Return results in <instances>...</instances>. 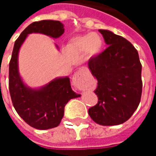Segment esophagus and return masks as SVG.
<instances>
[{
	"label": "esophagus",
	"instance_id": "esophagus-1",
	"mask_svg": "<svg viewBox=\"0 0 156 156\" xmlns=\"http://www.w3.org/2000/svg\"><path fill=\"white\" fill-rule=\"evenodd\" d=\"M87 79L88 74L83 70L78 71L73 77V83L79 89H85L87 88Z\"/></svg>",
	"mask_w": 156,
	"mask_h": 156
}]
</instances>
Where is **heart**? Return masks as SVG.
<instances>
[{
	"mask_svg": "<svg viewBox=\"0 0 156 156\" xmlns=\"http://www.w3.org/2000/svg\"><path fill=\"white\" fill-rule=\"evenodd\" d=\"M104 41L101 36L94 32L74 37L68 43V50L75 54H85L88 58H94L100 53Z\"/></svg>",
	"mask_w": 156,
	"mask_h": 156,
	"instance_id": "1",
	"label": "heart"
}]
</instances>
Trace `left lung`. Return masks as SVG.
<instances>
[{"label":"left lung","mask_w":156,"mask_h":156,"mask_svg":"<svg viewBox=\"0 0 156 156\" xmlns=\"http://www.w3.org/2000/svg\"><path fill=\"white\" fill-rule=\"evenodd\" d=\"M98 31L108 48L88 61L98 81L94 93L98 99L88 115L100 125H117L127 121L140 105L142 65L129 41L108 30Z\"/></svg>","instance_id":"obj_1"}]
</instances>
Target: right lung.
Masks as SVG:
<instances>
[{
    "instance_id": "obj_1",
    "label": "right lung",
    "mask_w": 156,
    "mask_h": 156,
    "mask_svg": "<svg viewBox=\"0 0 156 156\" xmlns=\"http://www.w3.org/2000/svg\"><path fill=\"white\" fill-rule=\"evenodd\" d=\"M39 32L58 38L64 32L58 21L43 20L32 22L15 41L9 63V91L12 104L21 118L37 129H48L59 125L64 115V107L70 99L80 94L73 91L69 78H57L40 89L27 88L18 73V52L27 37Z\"/></svg>"
}]
</instances>
